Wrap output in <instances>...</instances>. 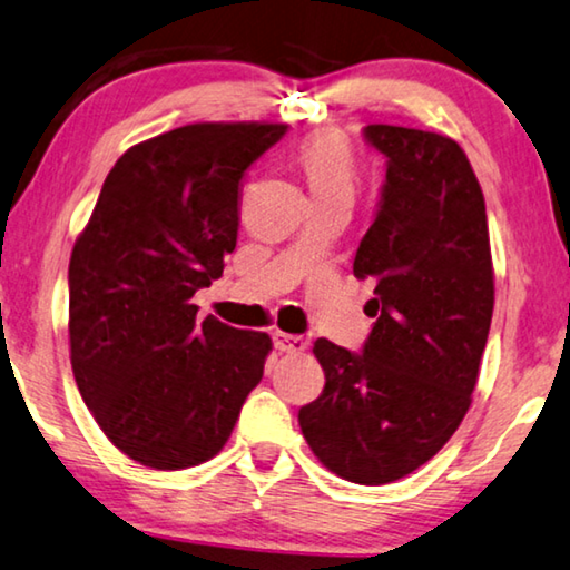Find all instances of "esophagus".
<instances>
[{
  "instance_id": "1",
  "label": "esophagus",
  "mask_w": 570,
  "mask_h": 570,
  "mask_svg": "<svg viewBox=\"0 0 570 570\" xmlns=\"http://www.w3.org/2000/svg\"><path fill=\"white\" fill-rule=\"evenodd\" d=\"M272 340H275V346L279 352H293V354H301L308 350V342L303 340V336H295V334H285V332H275L272 334Z\"/></svg>"
}]
</instances>
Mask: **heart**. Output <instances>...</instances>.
I'll return each instance as SVG.
<instances>
[{"mask_svg": "<svg viewBox=\"0 0 570 570\" xmlns=\"http://www.w3.org/2000/svg\"><path fill=\"white\" fill-rule=\"evenodd\" d=\"M308 187L316 197L334 193H352L354 187V154L350 144L334 130H316L305 136L295 151Z\"/></svg>", "mask_w": 570, "mask_h": 570, "instance_id": "obj_1", "label": "heart"}]
</instances>
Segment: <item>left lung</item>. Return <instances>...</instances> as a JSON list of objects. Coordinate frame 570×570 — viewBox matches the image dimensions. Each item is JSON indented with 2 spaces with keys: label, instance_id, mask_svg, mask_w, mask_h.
Here are the masks:
<instances>
[{
  "label": "left lung",
  "instance_id": "8db88e82",
  "mask_svg": "<svg viewBox=\"0 0 570 570\" xmlns=\"http://www.w3.org/2000/svg\"><path fill=\"white\" fill-rule=\"evenodd\" d=\"M385 156L375 220L354 275L375 283L362 352L316 340L326 385L298 411L301 432L332 473L383 485L414 473L470 409L493 313L481 185L452 138L367 126Z\"/></svg>",
  "mask_w": 570,
  "mask_h": 570
}]
</instances>
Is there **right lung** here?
<instances>
[{
    "label": "right lung",
    "mask_w": 570,
    "mask_h": 570,
    "mask_svg": "<svg viewBox=\"0 0 570 570\" xmlns=\"http://www.w3.org/2000/svg\"><path fill=\"white\" fill-rule=\"evenodd\" d=\"M285 130L195 122L128 148L73 244V381L107 440L146 468L218 455L265 373L269 336L195 321L193 295L224 275L244 171Z\"/></svg>",
    "instance_id": "add662e5"
}]
</instances>
